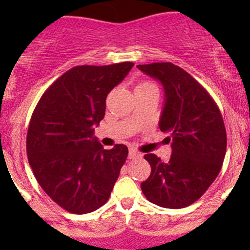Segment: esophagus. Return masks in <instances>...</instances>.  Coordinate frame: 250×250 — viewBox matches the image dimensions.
<instances>
[{
  "mask_svg": "<svg viewBox=\"0 0 250 250\" xmlns=\"http://www.w3.org/2000/svg\"><path fill=\"white\" fill-rule=\"evenodd\" d=\"M141 153L140 152H138V151H135V150H129V153H128V157L130 158V160H133V158H137V157H141Z\"/></svg>",
  "mask_w": 250,
  "mask_h": 250,
  "instance_id": "34e87169",
  "label": "esophagus"
}]
</instances>
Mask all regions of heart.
<instances>
[{
	"label": "heart",
	"mask_w": 250,
	"mask_h": 250,
	"mask_svg": "<svg viewBox=\"0 0 250 250\" xmlns=\"http://www.w3.org/2000/svg\"><path fill=\"white\" fill-rule=\"evenodd\" d=\"M151 87H155V84H152V83L150 82H143L140 83L137 88H151Z\"/></svg>",
	"instance_id": "b5f03b06"
}]
</instances>
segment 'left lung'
Returning a JSON list of instances; mask_svg holds the SVG:
<instances>
[{"instance_id": "obj_1", "label": "left lung", "mask_w": 250, "mask_h": 250, "mask_svg": "<svg viewBox=\"0 0 250 250\" xmlns=\"http://www.w3.org/2000/svg\"><path fill=\"white\" fill-rule=\"evenodd\" d=\"M160 81L165 107L158 125L170 133L172 156L162 162L153 153L144 156L151 166L141 191L151 203L163 208L190 206L208 190L218 176L226 153V129L218 105L188 72L172 62L138 65Z\"/></svg>"}]
</instances>
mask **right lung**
Instances as JSON below:
<instances>
[{"mask_svg": "<svg viewBox=\"0 0 250 250\" xmlns=\"http://www.w3.org/2000/svg\"><path fill=\"white\" fill-rule=\"evenodd\" d=\"M134 64L81 65L62 75L43 93L31 116L26 152L35 178L58 206L74 214L107 202L128 147L105 150L94 137L106 97Z\"/></svg>", "mask_w": 250, "mask_h": 250, "instance_id": "add662e5", "label": "right lung"}]
</instances>
